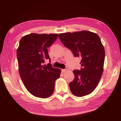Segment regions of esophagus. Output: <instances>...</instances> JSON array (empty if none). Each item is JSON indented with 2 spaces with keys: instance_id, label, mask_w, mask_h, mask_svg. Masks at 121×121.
<instances>
[{
  "instance_id": "esophagus-1",
  "label": "esophagus",
  "mask_w": 121,
  "mask_h": 121,
  "mask_svg": "<svg viewBox=\"0 0 121 121\" xmlns=\"http://www.w3.org/2000/svg\"><path fill=\"white\" fill-rule=\"evenodd\" d=\"M67 71V69H62V72L64 73V72H66Z\"/></svg>"
}]
</instances>
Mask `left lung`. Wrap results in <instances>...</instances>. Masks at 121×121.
<instances>
[{"label":"left lung","mask_w":121,"mask_h":121,"mask_svg":"<svg viewBox=\"0 0 121 121\" xmlns=\"http://www.w3.org/2000/svg\"><path fill=\"white\" fill-rule=\"evenodd\" d=\"M62 43L81 58L80 71L74 70V80L69 83L71 92L77 97L91 93L98 85L104 71V47L99 37L92 32L81 31L59 34Z\"/></svg>","instance_id":"left-lung-1"}]
</instances>
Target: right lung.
<instances>
[{
    "label": "right lung",
    "mask_w": 121,
    "mask_h": 121,
    "mask_svg": "<svg viewBox=\"0 0 121 121\" xmlns=\"http://www.w3.org/2000/svg\"><path fill=\"white\" fill-rule=\"evenodd\" d=\"M57 37L58 34L32 33L20 41L17 52L19 73L25 88L35 97H50L60 77V69L54 68L50 63L43 65L47 59L50 61L47 48Z\"/></svg>",
    "instance_id": "right-lung-1"
}]
</instances>
